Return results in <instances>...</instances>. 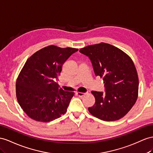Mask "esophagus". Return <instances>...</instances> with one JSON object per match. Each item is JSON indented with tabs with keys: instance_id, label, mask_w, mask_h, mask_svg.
Wrapping results in <instances>:
<instances>
[{
	"instance_id": "obj_1",
	"label": "esophagus",
	"mask_w": 153,
	"mask_h": 153,
	"mask_svg": "<svg viewBox=\"0 0 153 153\" xmlns=\"http://www.w3.org/2000/svg\"><path fill=\"white\" fill-rule=\"evenodd\" d=\"M76 95H77V96H79V97H82V96H83L85 95V93H83V92H77V93H76Z\"/></svg>"
}]
</instances>
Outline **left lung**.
<instances>
[{
  "instance_id": "8db88e82",
  "label": "left lung",
  "mask_w": 153,
  "mask_h": 153,
  "mask_svg": "<svg viewBox=\"0 0 153 153\" xmlns=\"http://www.w3.org/2000/svg\"><path fill=\"white\" fill-rule=\"evenodd\" d=\"M79 52L91 59L95 75L103 78L106 91H92L96 101L88 108L89 112L103 121L121 119L132 108L138 95V76L131 58L105 42L84 47Z\"/></svg>"
}]
</instances>
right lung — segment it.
<instances>
[{"label":"right lung","instance_id":"1","mask_svg":"<svg viewBox=\"0 0 153 153\" xmlns=\"http://www.w3.org/2000/svg\"><path fill=\"white\" fill-rule=\"evenodd\" d=\"M77 50L50 45L27 59L17 79L16 96L30 118L49 122L65 114L74 92L59 88L56 81L62 65Z\"/></svg>","mask_w":153,"mask_h":153}]
</instances>
